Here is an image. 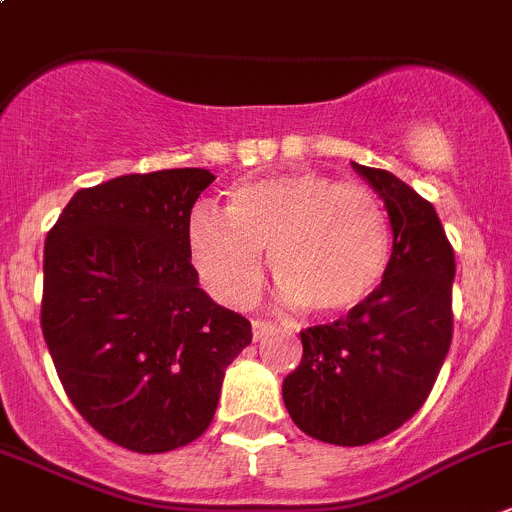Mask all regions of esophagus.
Wrapping results in <instances>:
<instances>
[{
    "mask_svg": "<svg viewBox=\"0 0 512 512\" xmlns=\"http://www.w3.org/2000/svg\"><path fill=\"white\" fill-rule=\"evenodd\" d=\"M272 331H275V326H272V323H267V321H252V338H255V341H260V338L270 336Z\"/></svg>",
    "mask_w": 512,
    "mask_h": 512,
    "instance_id": "esophagus-1",
    "label": "esophagus"
}]
</instances>
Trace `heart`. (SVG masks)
<instances>
[{
	"label": "heart",
	"instance_id": "1",
	"mask_svg": "<svg viewBox=\"0 0 512 512\" xmlns=\"http://www.w3.org/2000/svg\"><path fill=\"white\" fill-rule=\"evenodd\" d=\"M191 260L219 303L245 308L262 283V252L288 305L343 315L384 283L394 252L386 204L364 184L318 171L262 176L229 191L227 212L199 204L186 227Z\"/></svg>",
	"mask_w": 512,
	"mask_h": 512
}]
</instances>
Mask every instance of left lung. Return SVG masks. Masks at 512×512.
<instances>
[{
	"instance_id": "8db88e82",
	"label": "left lung",
	"mask_w": 512,
	"mask_h": 512,
	"mask_svg": "<svg viewBox=\"0 0 512 512\" xmlns=\"http://www.w3.org/2000/svg\"><path fill=\"white\" fill-rule=\"evenodd\" d=\"M353 166L389 209V272L364 305L300 331L303 358L283 381L293 422L341 447L376 442L419 412L455 328V250L432 202L391 171Z\"/></svg>"
}]
</instances>
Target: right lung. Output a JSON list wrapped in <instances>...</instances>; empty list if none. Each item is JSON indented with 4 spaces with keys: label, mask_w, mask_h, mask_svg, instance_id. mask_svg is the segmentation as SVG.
Listing matches in <instances>:
<instances>
[{
    "label": "right lung",
    "mask_w": 512,
    "mask_h": 512,
    "mask_svg": "<svg viewBox=\"0 0 512 512\" xmlns=\"http://www.w3.org/2000/svg\"><path fill=\"white\" fill-rule=\"evenodd\" d=\"M207 169L126 174L75 191L45 240L42 336L80 417L141 455L194 442L224 369L252 341L191 265V207Z\"/></svg>",
    "instance_id": "right-lung-1"
}]
</instances>
